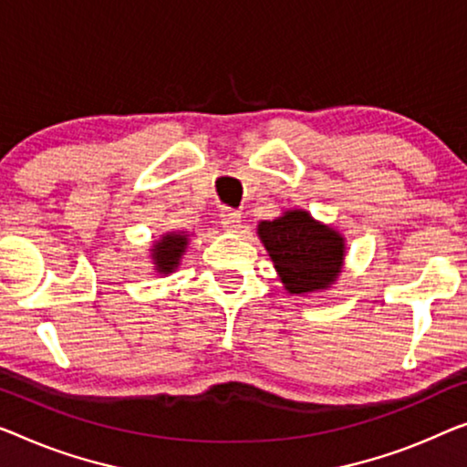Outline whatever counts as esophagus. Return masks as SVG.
<instances>
[{
	"label": "esophagus",
	"instance_id": "obj_1",
	"mask_svg": "<svg viewBox=\"0 0 467 467\" xmlns=\"http://www.w3.org/2000/svg\"><path fill=\"white\" fill-rule=\"evenodd\" d=\"M220 222H222V226H224V231L236 233L241 228V212L233 210V207H222Z\"/></svg>",
	"mask_w": 467,
	"mask_h": 467
}]
</instances>
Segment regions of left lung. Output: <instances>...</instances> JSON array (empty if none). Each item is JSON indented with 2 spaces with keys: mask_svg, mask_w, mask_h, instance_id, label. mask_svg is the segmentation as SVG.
I'll list each match as a JSON object with an SVG mask.
<instances>
[{
  "mask_svg": "<svg viewBox=\"0 0 467 467\" xmlns=\"http://www.w3.org/2000/svg\"><path fill=\"white\" fill-rule=\"evenodd\" d=\"M257 234L289 294L325 289L339 275L344 239L312 220L310 213L287 212L283 218L262 222Z\"/></svg>",
  "mask_w": 467,
  "mask_h": 467,
  "instance_id": "obj_1",
  "label": "left lung"
}]
</instances>
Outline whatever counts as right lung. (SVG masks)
Returning <instances> with one entry per match:
<instances>
[{"mask_svg": "<svg viewBox=\"0 0 467 467\" xmlns=\"http://www.w3.org/2000/svg\"><path fill=\"white\" fill-rule=\"evenodd\" d=\"M186 247V236L184 234H165L161 243H157L152 249V257H155L159 273H171L178 266L180 255L184 254Z\"/></svg>", "mask_w": 467, "mask_h": 467, "instance_id": "obj_1", "label": "right lung"}]
</instances>
